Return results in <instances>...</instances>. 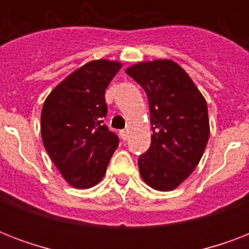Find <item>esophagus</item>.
I'll return each mask as SVG.
<instances>
[{"label": "esophagus", "instance_id": "obj_1", "mask_svg": "<svg viewBox=\"0 0 249 249\" xmlns=\"http://www.w3.org/2000/svg\"><path fill=\"white\" fill-rule=\"evenodd\" d=\"M120 137L123 141L128 140V132L126 130H120Z\"/></svg>", "mask_w": 249, "mask_h": 249}]
</instances>
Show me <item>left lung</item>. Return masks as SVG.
Wrapping results in <instances>:
<instances>
[{
    "label": "left lung",
    "mask_w": 249,
    "mask_h": 249,
    "mask_svg": "<svg viewBox=\"0 0 249 249\" xmlns=\"http://www.w3.org/2000/svg\"><path fill=\"white\" fill-rule=\"evenodd\" d=\"M126 73L143 88L150 106L151 144L138 158L141 176L152 189H176L196 168L208 142L207 102L172 60L142 62Z\"/></svg>",
    "instance_id": "left-lung-1"
}]
</instances>
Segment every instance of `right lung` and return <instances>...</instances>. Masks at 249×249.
<instances>
[{
	"instance_id": "obj_1",
	"label": "right lung",
	"mask_w": 249,
	"mask_h": 249,
	"mask_svg": "<svg viewBox=\"0 0 249 249\" xmlns=\"http://www.w3.org/2000/svg\"><path fill=\"white\" fill-rule=\"evenodd\" d=\"M121 64L93 60L49 94L41 112L42 142L66 181L88 189L101 181L119 137L105 124L106 89Z\"/></svg>"
}]
</instances>
